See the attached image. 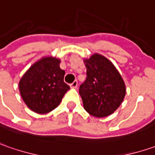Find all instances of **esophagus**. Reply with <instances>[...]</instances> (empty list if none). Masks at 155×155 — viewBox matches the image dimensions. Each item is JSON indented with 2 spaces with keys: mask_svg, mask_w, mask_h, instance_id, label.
<instances>
[{
  "mask_svg": "<svg viewBox=\"0 0 155 155\" xmlns=\"http://www.w3.org/2000/svg\"><path fill=\"white\" fill-rule=\"evenodd\" d=\"M77 86H78L77 81H74V82L70 84V87L71 88H77Z\"/></svg>",
  "mask_w": 155,
  "mask_h": 155,
  "instance_id": "esophagus-1",
  "label": "esophagus"
}]
</instances>
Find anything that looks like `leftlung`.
Here are the masks:
<instances>
[{
	"label": "left lung",
	"mask_w": 155,
	"mask_h": 155,
	"mask_svg": "<svg viewBox=\"0 0 155 155\" xmlns=\"http://www.w3.org/2000/svg\"><path fill=\"white\" fill-rule=\"evenodd\" d=\"M86 81L79 93L84 109L96 117L112 114L125 97V83L114 64L105 56L95 53L84 59Z\"/></svg>",
	"instance_id": "obj_1"
}]
</instances>
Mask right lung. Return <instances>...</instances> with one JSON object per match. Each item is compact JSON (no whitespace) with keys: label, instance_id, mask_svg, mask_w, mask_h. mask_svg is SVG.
Listing matches in <instances>:
<instances>
[{"label":"right lung","instance_id":"right-lung-1","mask_svg":"<svg viewBox=\"0 0 155 155\" xmlns=\"http://www.w3.org/2000/svg\"><path fill=\"white\" fill-rule=\"evenodd\" d=\"M61 60L44 56L32 64L19 82L25 104L32 111L45 114L56 108L70 87L64 82L65 71L60 68Z\"/></svg>","mask_w":155,"mask_h":155}]
</instances>
